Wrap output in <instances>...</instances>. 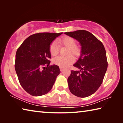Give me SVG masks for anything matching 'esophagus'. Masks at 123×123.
Wrapping results in <instances>:
<instances>
[{
    "instance_id": "obj_1",
    "label": "esophagus",
    "mask_w": 123,
    "mask_h": 123,
    "mask_svg": "<svg viewBox=\"0 0 123 123\" xmlns=\"http://www.w3.org/2000/svg\"><path fill=\"white\" fill-rule=\"evenodd\" d=\"M60 71L62 72V71H63L64 69V68H62V67H60Z\"/></svg>"
}]
</instances>
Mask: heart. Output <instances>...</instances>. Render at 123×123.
Returning a JSON list of instances; mask_svg holds the SVG:
<instances>
[{
  "label": "heart",
  "instance_id": "obj_1",
  "mask_svg": "<svg viewBox=\"0 0 123 123\" xmlns=\"http://www.w3.org/2000/svg\"><path fill=\"white\" fill-rule=\"evenodd\" d=\"M58 42L68 48V54H72L75 56H78L80 53L79 48L75 45L76 42L75 39L71 37L65 36L59 39ZM49 51L52 56H55L59 53V46L56 41L52 42L49 47ZM53 63L61 67H67L72 64L75 61L74 57L70 55L66 57H62L60 56L54 57Z\"/></svg>",
  "mask_w": 123,
  "mask_h": 123
}]
</instances>
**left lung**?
<instances>
[{
  "instance_id": "8db88e82",
  "label": "left lung",
  "mask_w": 123,
  "mask_h": 123,
  "mask_svg": "<svg viewBox=\"0 0 123 123\" xmlns=\"http://www.w3.org/2000/svg\"><path fill=\"white\" fill-rule=\"evenodd\" d=\"M76 39L81 45V54L73 66L80 70H72L68 78L73 94L85 98L93 94L100 86L106 72L107 61L105 48L92 34L86 30L64 33Z\"/></svg>"
}]
</instances>
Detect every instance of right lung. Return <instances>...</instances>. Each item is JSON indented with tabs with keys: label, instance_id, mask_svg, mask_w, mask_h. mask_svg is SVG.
Here are the masks:
<instances>
[{
	"label": "right lung",
	"instance_id": "add662e5",
	"mask_svg": "<svg viewBox=\"0 0 123 123\" xmlns=\"http://www.w3.org/2000/svg\"><path fill=\"white\" fill-rule=\"evenodd\" d=\"M62 34L42 32L31 35L17 50L14 67L18 80L24 90L32 96L48 93L60 73L59 66H49V47Z\"/></svg>",
	"mask_w": 123,
	"mask_h": 123
}]
</instances>
